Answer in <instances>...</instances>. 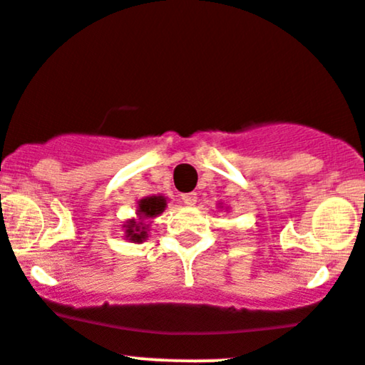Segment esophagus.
Here are the masks:
<instances>
[{
  "label": "esophagus",
  "mask_w": 365,
  "mask_h": 365,
  "mask_svg": "<svg viewBox=\"0 0 365 365\" xmlns=\"http://www.w3.org/2000/svg\"><path fill=\"white\" fill-rule=\"evenodd\" d=\"M182 201L185 202V205L192 206V205H195V201H197V194H195V192H187V194H183V195H182Z\"/></svg>",
  "instance_id": "obj_1"
}]
</instances>
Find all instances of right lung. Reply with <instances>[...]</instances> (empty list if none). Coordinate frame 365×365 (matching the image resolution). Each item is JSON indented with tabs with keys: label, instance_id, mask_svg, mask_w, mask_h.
Instances as JSON below:
<instances>
[{
	"label": "right lung",
	"instance_id": "add662e5",
	"mask_svg": "<svg viewBox=\"0 0 365 365\" xmlns=\"http://www.w3.org/2000/svg\"><path fill=\"white\" fill-rule=\"evenodd\" d=\"M138 205H140L138 206V215L141 217L140 220H145V218H153L163 213L164 208H166V199L163 195H152V197L141 199ZM125 227H128V231H125L128 234L125 236L134 241V243H141L147 237V227H143V222L136 224V222L131 220L128 222Z\"/></svg>",
	"mask_w": 365,
	"mask_h": 365
}]
</instances>
